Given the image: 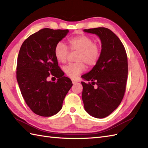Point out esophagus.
I'll use <instances>...</instances> for the list:
<instances>
[{"label": "esophagus", "mask_w": 148, "mask_h": 148, "mask_svg": "<svg viewBox=\"0 0 148 148\" xmlns=\"http://www.w3.org/2000/svg\"><path fill=\"white\" fill-rule=\"evenodd\" d=\"M71 82H72V83H73V84H75V83H77L78 82L77 81H76L75 79H71Z\"/></svg>", "instance_id": "34e87169"}]
</instances>
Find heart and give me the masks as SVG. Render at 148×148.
<instances>
[{"instance_id": "heart-1", "label": "heart", "mask_w": 148, "mask_h": 148, "mask_svg": "<svg viewBox=\"0 0 148 148\" xmlns=\"http://www.w3.org/2000/svg\"><path fill=\"white\" fill-rule=\"evenodd\" d=\"M68 44L71 51H77V63H69L63 67L65 74L70 78H75L85 70V64L89 67L95 66L98 61L100 55V48L95 43L93 38L85 35H80L71 37L68 40ZM69 50L62 42L56 44L54 55L57 61L65 63Z\"/></svg>"}]
</instances>
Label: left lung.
Listing matches in <instances>:
<instances>
[{
    "label": "left lung",
    "instance_id": "obj_1",
    "mask_svg": "<svg viewBox=\"0 0 148 148\" xmlns=\"http://www.w3.org/2000/svg\"><path fill=\"white\" fill-rule=\"evenodd\" d=\"M85 32L97 35L101 42L98 61L82 78V100L86 112L91 116L103 118L109 116L121 103L126 90L127 58L120 40L105 27L85 29ZM97 87L94 88L93 85Z\"/></svg>",
    "mask_w": 148,
    "mask_h": 148
}]
</instances>
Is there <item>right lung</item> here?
Returning a JSON list of instances; mask_svg holds the SVG:
<instances>
[{
  "label": "right lung",
  "instance_id": "1",
  "mask_svg": "<svg viewBox=\"0 0 148 148\" xmlns=\"http://www.w3.org/2000/svg\"><path fill=\"white\" fill-rule=\"evenodd\" d=\"M69 32L43 29L29 36L20 49L17 80L27 105L39 116L48 117L59 112L73 85L71 79L63 76L54 55L56 44ZM50 74L58 78L57 82L47 80Z\"/></svg>",
  "mask_w": 148,
  "mask_h": 148
}]
</instances>
